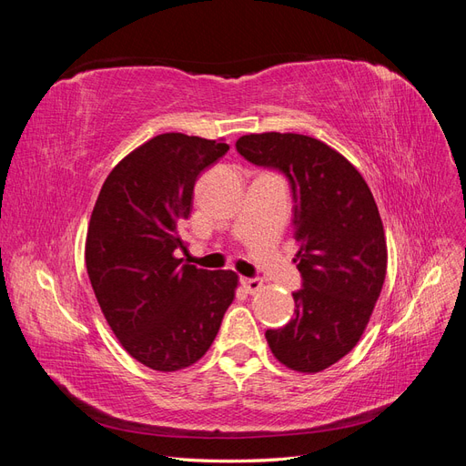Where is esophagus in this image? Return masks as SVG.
I'll use <instances>...</instances> for the list:
<instances>
[{
  "mask_svg": "<svg viewBox=\"0 0 466 466\" xmlns=\"http://www.w3.org/2000/svg\"><path fill=\"white\" fill-rule=\"evenodd\" d=\"M241 286L245 288V291L247 293H258L262 288H264V284H262V279H258V278H241Z\"/></svg>",
  "mask_w": 466,
  "mask_h": 466,
  "instance_id": "esophagus-1",
  "label": "esophagus"
}]
</instances>
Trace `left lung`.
I'll return each mask as SVG.
<instances>
[{
  "label": "left lung",
  "mask_w": 466,
  "mask_h": 466,
  "mask_svg": "<svg viewBox=\"0 0 466 466\" xmlns=\"http://www.w3.org/2000/svg\"><path fill=\"white\" fill-rule=\"evenodd\" d=\"M235 146L289 178L303 289L293 293V319L266 340L286 368L319 373L354 350L383 289L387 238L375 198L342 153L311 136L248 134Z\"/></svg>",
  "instance_id": "1"
}]
</instances>
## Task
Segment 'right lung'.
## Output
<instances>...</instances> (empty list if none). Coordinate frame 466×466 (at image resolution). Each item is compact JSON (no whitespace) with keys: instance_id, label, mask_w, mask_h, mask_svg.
Wrapping results in <instances>:
<instances>
[{"instance_id":"1","label":"right lung","mask_w":466,"mask_h":466,"mask_svg":"<svg viewBox=\"0 0 466 466\" xmlns=\"http://www.w3.org/2000/svg\"><path fill=\"white\" fill-rule=\"evenodd\" d=\"M223 139L159 134L112 168L98 192L86 264L98 307L128 354L155 371L190 368L235 299L233 270L180 264L196 178L228 153Z\"/></svg>"}]
</instances>
